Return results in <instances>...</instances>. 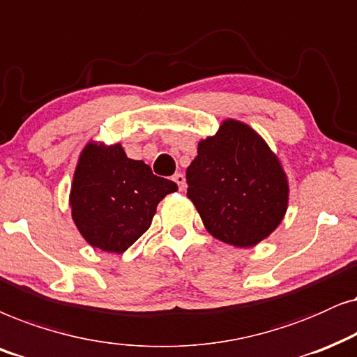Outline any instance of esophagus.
Masks as SVG:
<instances>
[{
  "instance_id": "esophagus-1",
  "label": "esophagus",
  "mask_w": 357,
  "mask_h": 357,
  "mask_svg": "<svg viewBox=\"0 0 357 357\" xmlns=\"http://www.w3.org/2000/svg\"><path fill=\"white\" fill-rule=\"evenodd\" d=\"M173 181L178 184L179 191H184V188H186V178H184L183 173H176L173 176Z\"/></svg>"
}]
</instances>
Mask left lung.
I'll list each match as a JSON object with an SVG mask.
<instances>
[{"label": "left lung", "instance_id": "obj_1", "mask_svg": "<svg viewBox=\"0 0 357 357\" xmlns=\"http://www.w3.org/2000/svg\"><path fill=\"white\" fill-rule=\"evenodd\" d=\"M188 197L213 238L251 248L268 238L289 206L281 160L248 123L225 119L197 144L188 166Z\"/></svg>", "mask_w": 357, "mask_h": 357}]
</instances>
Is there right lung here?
<instances>
[{"instance_id": "right-lung-1", "label": "right lung", "mask_w": 357, "mask_h": 357, "mask_svg": "<svg viewBox=\"0 0 357 357\" xmlns=\"http://www.w3.org/2000/svg\"><path fill=\"white\" fill-rule=\"evenodd\" d=\"M176 191L144 161L127 158L121 144L91 140L73 173L71 218L93 248L123 253L149 230L161 199Z\"/></svg>"}]
</instances>
